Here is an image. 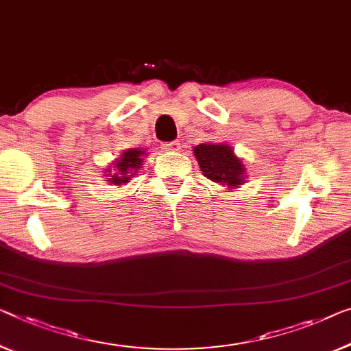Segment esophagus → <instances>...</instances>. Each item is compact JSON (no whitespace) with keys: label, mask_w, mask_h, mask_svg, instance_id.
<instances>
[{"label":"esophagus","mask_w":351,"mask_h":351,"mask_svg":"<svg viewBox=\"0 0 351 351\" xmlns=\"http://www.w3.org/2000/svg\"><path fill=\"white\" fill-rule=\"evenodd\" d=\"M180 148H181V143L176 142V140H173V142H164V143H162V149L171 151V153H173V151H180Z\"/></svg>","instance_id":"34e87169"}]
</instances>
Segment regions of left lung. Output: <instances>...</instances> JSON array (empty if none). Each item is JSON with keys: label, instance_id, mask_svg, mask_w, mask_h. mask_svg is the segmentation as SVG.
Segmentation results:
<instances>
[{"label": "left lung", "instance_id": "8db88e82", "mask_svg": "<svg viewBox=\"0 0 351 351\" xmlns=\"http://www.w3.org/2000/svg\"><path fill=\"white\" fill-rule=\"evenodd\" d=\"M203 175L219 184L238 187L244 181V165L227 145L202 143L193 148Z\"/></svg>", "mask_w": 351, "mask_h": 351}]
</instances>
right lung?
I'll return each mask as SVG.
<instances>
[{"instance_id": "obj_1", "label": "right lung", "mask_w": 351, "mask_h": 351, "mask_svg": "<svg viewBox=\"0 0 351 351\" xmlns=\"http://www.w3.org/2000/svg\"><path fill=\"white\" fill-rule=\"evenodd\" d=\"M145 153L140 149H128L124 151L121 159H118L114 162V173L112 178H108V182L112 184H124V182H129L130 178H132L134 173H137V170L142 165V156Z\"/></svg>"}]
</instances>
